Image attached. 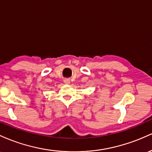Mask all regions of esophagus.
<instances>
[{
	"label": "esophagus",
	"instance_id": "34e87169",
	"mask_svg": "<svg viewBox=\"0 0 152 152\" xmlns=\"http://www.w3.org/2000/svg\"><path fill=\"white\" fill-rule=\"evenodd\" d=\"M64 83L66 85H69L70 84V80H64Z\"/></svg>",
	"mask_w": 152,
	"mask_h": 152
}]
</instances>
